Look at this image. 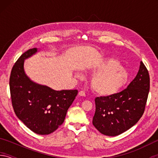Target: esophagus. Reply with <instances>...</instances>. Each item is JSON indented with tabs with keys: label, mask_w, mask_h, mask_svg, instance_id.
I'll return each mask as SVG.
<instances>
[{
	"label": "esophagus",
	"mask_w": 158,
	"mask_h": 158,
	"mask_svg": "<svg viewBox=\"0 0 158 158\" xmlns=\"http://www.w3.org/2000/svg\"><path fill=\"white\" fill-rule=\"evenodd\" d=\"M79 96H82V97H85V93H84V91H83V90H81V91L79 92Z\"/></svg>",
	"instance_id": "1"
}]
</instances>
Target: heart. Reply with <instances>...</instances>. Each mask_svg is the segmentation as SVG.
<instances>
[{"label": "heart", "instance_id": "1", "mask_svg": "<svg viewBox=\"0 0 158 158\" xmlns=\"http://www.w3.org/2000/svg\"><path fill=\"white\" fill-rule=\"evenodd\" d=\"M90 71L96 74L90 81V86L96 94L109 97L121 91L127 84L130 74L123 68L118 60L109 58L93 65ZM77 77H80L79 74Z\"/></svg>", "mask_w": 158, "mask_h": 158}]
</instances>
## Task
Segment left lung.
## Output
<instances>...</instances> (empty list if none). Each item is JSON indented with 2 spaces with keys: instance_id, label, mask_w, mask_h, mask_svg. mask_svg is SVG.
<instances>
[{
  "instance_id": "left-lung-1",
  "label": "left lung",
  "mask_w": 158,
  "mask_h": 158,
  "mask_svg": "<svg viewBox=\"0 0 158 158\" xmlns=\"http://www.w3.org/2000/svg\"><path fill=\"white\" fill-rule=\"evenodd\" d=\"M149 89L148 71L141 61L137 76L126 89L109 97L95 99L93 125L102 134L111 137L129 130L142 116Z\"/></svg>"
}]
</instances>
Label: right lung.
<instances>
[{"label":"right lung","instance_id":"right-lung-1","mask_svg":"<svg viewBox=\"0 0 158 158\" xmlns=\"http://www.w3.org/2000/svg\"><path fill=\"white\" fill-rule=\"evenodd\" d=\"M37 52V48L28 49L15 63L10 89L13 109L19 119L35 133L45 135L63 124L78 90H55L31 81L25 73L23 64Z\"/></svg>","mask_w":158,"mask_h":158}]
</instances>
